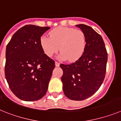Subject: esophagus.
I'll return each instance as SVG.
<instances>
[{"mask_svg": "<svg viewBox=\"0 0 121 121\" xmlns=\"http://www.w3.org/2000/svg\"><path fill=\"white\" fill-rule=\"evenodd\" d=\"M55 65H56V67H59L60 63L58 62H55Z\"/></svg>", "mask_w": 121, "mask_h": 121, "instance_id": "obj_1", "label": "esophagus"}]
</instances>
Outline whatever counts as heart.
I'll list each match as a JSON object with an SVG mask.
<instances>
[{"label": "heart", "instance_id": "obj_1", "mask_svg": "<svg viewBox=\"0 0 121 121\" xmlns=\"http://www.w3.org/2000/svg\"><path fill=\"white\" fill-rule=\"evenodd\" d=\"M40 42L45 54L48 57H51L59 49L60 59L73 62L84 53L86 38L84 32L80 30L57 27L50 32V37L42 36Z\"/></svg>", "mask_w": 121, "mask_h": 121}]
</instances>
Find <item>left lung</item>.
<instances>
[{
  "mask_svg": "<svg viewBox=\"0 0 121 121\" xmlns=\"http://www.w3.org/2000/svg\"><path fill=\"white\" fill-rule=\"evenodd\" d=\"M76 26L85 35L84 53L75 62L61 64L60 67L63 70L61 81L65 95L71 100H82L93 95L103 83L108 56L100 35L86 25Z\"/></svg>",
  "mask_w": 121,
  "mask_h": 121,
  "instance_id": "1",
  "label": "left lung"
}]
</instances>
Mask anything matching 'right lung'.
I'll use <instances>...</instances> for the list:
<instances>
[{"mask_svg": "<svg viewBox=\"0 0 121 121\" xmlns=\"http://www.w3.org/2000/svg\"><path fill=\"white\" fill-rule=\"evenodd\" d=\"M50 28L26 25L14 34L6 46L5 78L21 100H37L47 93L55 62L45 54L40 40Z\"/></svg>", "mask_w": 121, "mask_h": 121, "instance_id": "right-lung-1", "label": "right lung"}]
</instances>
